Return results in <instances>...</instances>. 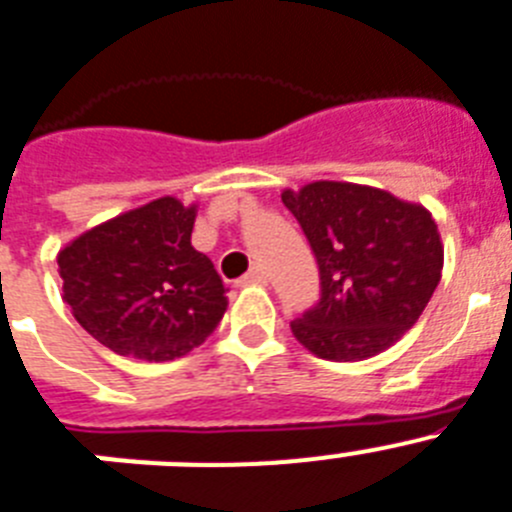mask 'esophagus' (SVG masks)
<instances>
[{"label": "esophagus", "instance_id": "esophagus-1", "mask_svg": "<svg viewBox=\"0 0 512 512\" xmlns=\"http://www.w3.org/2000/svg\"><path fill=\"white\" fill-rule=\"evenodd\" d=\"M242 286H247V283H268V273H265L263 268H260V265H255V268L249 270L247 276H242Z\"/></svg>", "mask_w": 512, "mask_h": 512}]
</instances>
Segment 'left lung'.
I'll list each match as a JSON object with an SVG mask.
<instances>
[{"label":"left lung","mask_w":512,"mask_h":512,"mask_svg":"<svg viewBox=\"0 0 512 512\" xmlns=\"http://www.w3.org/2000/svg\"><path fill=\"white\" fill-rule=\"evenodd\" d=\"M281 200L320 268V302L291 322L296 341L330 362H359L393 346L440 283L432 213L351 182L304 184Z\"/></svg>","instance_id":"8db88e82"}]
</instances>
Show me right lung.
<instances>
[{"label": "right lung", "instance_id": "right-lung-1", "mask_svg": "<svg viewBox=\"0 0 512 512\" xmlns=\"http://www.w3.org/2000/svg\"><path fill=\"white\" fill-rule=\"evenodd\" d=\"M197 208L158 197L85 231L59 252L64 302L106 349L169 362L218 328L226 286L192 247Z\"/></svg>", "mask_w": 512, "mask_h": 512}]
</instances>
